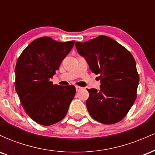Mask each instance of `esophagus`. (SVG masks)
Here are the masks:
<instances>
[{"label": "esophagus", "instance_id": "1", "mask_svg": "<svg viewBox=\"0 0 155 155\" xmlns=\"http://www.w3.org/2000/svg\"><path fill=\"white\" fill-rule=\"evenodd\" d=\"M81 87H79V86H76V91H79V90H81Z\"/></svg>", "mask_w": 155, "mask_h": 155}]
</instances>
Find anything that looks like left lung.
Here are the masks:
<instances>
[{
    "instance_id": "8db88e82",
    "label": "left lung",
    "mask_w": 155,
    "mask_h": 155,
    "mask_svg": "<svg viewBox=\"0 0 155 155\" xmlns=\"http://www.w3.org/2000/svg\"><path fill=\"white\" fill-rule=\"evenodd\" d=\"M78 53L90 69L100 74L101 89H88L87 110L94 120L106 124L120 122L136 98L139 76L134 58L116 41L100 35L88 41L76 42Z\"/></svg>"
}]
</instances>
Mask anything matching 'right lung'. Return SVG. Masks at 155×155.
I'll return each instance as SVG.
<instances>
[{
  "instance_id": "obj_1",
  "label": "right lung",
  "mask_w": 155,
  "mask_h": 155,
  "mask_svg": "<svg viewBox=\"0 0 155 155\" xmlns=\"http://www.w3.org/2000/svg\"><path fill=\"white\" fill-rule=\"evenodd\" d=\"M75 41L35 39L19 57L15 68V90L25 111L33 121L49 126L62 120L74 99V85L53 84L50 79Z\"/></svg>"
}]
</instances>
